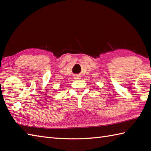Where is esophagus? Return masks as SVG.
Masks as SVG:
<instances>
[{
    "label": "esophagus",
    "mask_w": 151,
    "mask_h": 151,
    "mask_svg": "<svg viewBox=\"0 0 151 151\" xmlns=\"http://www.w3.org/2000/svg\"><path fill=\"white\" fill-rule=\"evenodd\" d=\"M74 78H75V79H81V76H80V75H75V76H74Z\"/></svg>",
    "instance_id": "34e87169"
}]
</instances>
